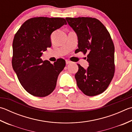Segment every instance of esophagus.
Returning a JSON list of instances; mask_svg holds the SVG:
<instances>
[{
  "mask_svg": "<svg viewBox=\"0 0 132 132\" xmlns=\"http://www.w3.org/2000/svg\"><path fill=\"white\" fill-rule=\"evenodd\" d=\"M71 61H69V60H66V64H70V63H71Z\"/></svg>",
  "mask_w": 132,
  "mask_h": 132,
  "instance_id": "1",
  "label": "esophagus"
}]
</instances>
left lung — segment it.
<instances>
[{
    "mask_svg": "<svg viewBox=\"0 0 132 132\" xmlns=\"http://www.w3.org/2000/svg\"><path fill=\"white\" fill-rule=\"evenodd\" d=\"M66 20L77 35L78 48L75 52L88 54L87 69L77 64V85L86 95H99L106 90L115 73L114 45L111 36L96 18L66 17Z\"/></svg>",
    "mask_w": 132,
    "mask_h": 132,
    "instance_id": "obj_1",
    "label": "left lung"
}]
</instances>
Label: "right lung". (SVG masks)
Returning a JSON list of instances; mask_svg holds the SVG:
<instances>
[{
  "instance_id": "obj_1",
  "label": "right lung",
  "mask_w": 132,
  "mask_h": 132,
  "mask_svg": "<svg viewBox=\"0 0 132 132\" xmlns=\"http://www.w3.org/2000/svg\"><path fill=\"white\" fill-rule=\"evenodd\" d=\"M63 18L44 16L26 21L14 36L12 66L23 88L30 95L45 97L55 89L59 73L66 65L59 58L54 64L41 58L51 47V33L63 25Z\"/></svg>"
}]
</instances>
